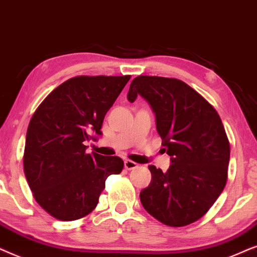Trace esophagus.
<instances>
[{
    "mask_svg": "<svg viewBox=\"0 0 257 257\" xmlns=\"http://www.w3.org/2000/svg\"><path fill=\"white\" fill-rule=\"evenodd\" d=\"M138 166H139V164L134 162V161H131V160H125L124 161V168L128 169V170L138 168Z\"/></svg>",
    "mask_w": 257,
    "mask_h": 257,
    "instance_id": "1",
    "label": "esophagus"
}]
</instances>
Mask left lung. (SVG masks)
Instances as JSON below:
<instances>
[{
  "label": "left lung",
  "instance_id": "8db88e82",
  "mask_svg": "<svg viewBox=\"0 0 257 257\" xmlns=\"http://www.w3.org/2000/svg\"><path fill=\"white\" fill-rule=\"evenodd\" d=\"M148 101L164 152L172 159L166 173L149 166L152 181L140 193L145 209L169 227L200 220L213 206L228 177L230 157L224 126L215 108L177 78L138 76L128 101Z\"/></svg>",
  "mask_w": 257,
  "mask_h": 257
}]
</instances>
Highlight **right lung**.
<instances>
[{"label": "right lung", "mask_w": 257, "mask_h": 257, "mask_svg": "<svg viewBox=\"0 0 257 257\" xmlns=\"http://www.w3.org/2000/svg\"><path fill=\"white\" fill-rule=\"evenodd\" d=\"M125 76H76L54 89L39 105L27 131L23 168L36 202L60 221L90 214L122 159L87 154L85 141L102 135L104 116Z\"/></svg>", "instance_id": "add662e5"}]
</instances>
